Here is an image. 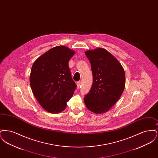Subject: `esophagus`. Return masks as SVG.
Wrapping results in <instances>:
<instances>
[{
    "instance_id": "esophagus-1",
    "label": "esophagus",
    "mask_w": 158,
    "mask_h": 158,
    "mask_svg": "<svg viewBox=\"0 0 158 158\" xmlns=\"http://www.w3.org/2000/svg\"><path fill=\"white\" fill-rule=\"evenodd\" d=\"M76 85H77V88H79L80 87V86H81V82H77L76 83Z\"/></svg>"
}]
</instances>
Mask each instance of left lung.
Listing matches in <instances>:
<instances>
[{"mask_svg": "<svg viewBox=\"0 0 158 158\" xmlns=\"http://www.w3.org/2000/svg\"><path fill=\"white\" fill-rule=\"evenodd\" d=\"M93 83L83 98L89 110L96 114L108 111L120 98L125 87L124 69L113 55L102 48L88 50Z\"/></svg>", "mask_w": 158, "mask_h": 158, "instance_id": "left-lung-1", "label": "left lung"}]
</instances>
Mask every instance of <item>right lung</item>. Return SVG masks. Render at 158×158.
Listing matches in <instances>:
<instances>
[{
    "instance_id": "1",
    "label": "right lung",
    "mask_w": 158,
    "mask_h": 158,
    "mask_svg": "<svg viewBox=\"0 0 158 158\" xmlns=\"http://www.w3.org/2000/svg\"><path fill=\"white\" fill-rule=\"evenodd\" d=\"M75 53L65 46L55 47L32 66L31 89L39 104L49 113L63 111L75 92L76 85L69 67V60Z\"/></svg>"
}]
</instances>
